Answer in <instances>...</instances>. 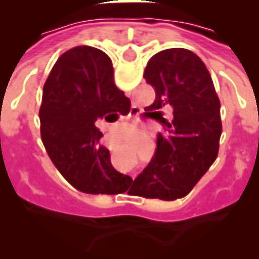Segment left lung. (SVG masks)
<instances>
[{
    "label": "left lung",
    "instance_id": "left-lung-1",
    "mask_svg": "<svg viewBox=\"0 0 259 259\" xmlns=\"http://www.w3.org/2000/svg\"><path fill=\"white\" fill-rule=\"evenodd\" d=\"M144 79L155 90V101L144 111L162 124L163 132L157 137L154 157L129 191L174 201L189 194L217 159L221 102L204 62L186 48L155 54L147 64Z\"/></svg>",
    "mask_w": 259,
    "mask_h": 259
}]
</instances>
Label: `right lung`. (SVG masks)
I'll list each match as a JSON object with an SVG mask.
<instances>
[{"label":"right lung","mask_w":259,"mask_h":259,"mask_svg":"<svg viewBox=\"0 0 259 259\" xmlns=\"http://www.w3.org/2000/svg\"><path fill=\"white\" fill-rule=\"evenodd\" d=\"M130 100L113 81L112 61L101 50L74 47L55 62L42 90L41 140L54 165L76 190L119 194L129 178L113 169L109 150L98 146L100 119L118 120Z\"/></svg>","instance_id":"right-lung-1"}]
</instances>
